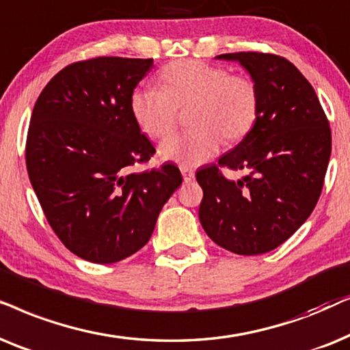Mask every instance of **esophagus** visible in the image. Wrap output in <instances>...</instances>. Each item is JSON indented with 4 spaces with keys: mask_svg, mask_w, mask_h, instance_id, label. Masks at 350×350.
<instances>
[{
    "mask_svg": "<svg viewBox=\"0 0 350 350\" xmlns=\"http://www.w3.org/2000/svg\"><path fill=\"white\" fill-rule=\"evenodd\" d=\"M180 172H183L184 183H192L195 178V172L192 170H189V167H180Z\"/></svg>",
    "mask_w": 350,
    "mask_h": 350,
    "instance_id": "1",
    "label": "esophagus"
}]
</instances>
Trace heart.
Listing matches in <instances>:
<instances>
[{"mask_svg":"<svg viewBox=\"0 0 350 350\" xmlns=\"http://www.w3.org/2000/svg\"><path fill=\"white\" fill-rule=\"evenodd\" d=\"M160 88H139L131 96L134 120L152 139H163L176 126L178 109H187L185 134H174L161 142L158 157L180 167H195L226 142L243 139L254 126L259 94L254 81L243 75L200 62L178 60L160 73Z\"/></svg>","mask_w":350,"mask_h":350,"instance_id":"b5f03b06","label":"heart"}]
</instances>
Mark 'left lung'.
<instances>
[{
    "label": "left lung",
    "instance_id": "left-lung-1",
    "mask_svg": "<svg viewBox=\"0 0 350 350\" xmlns=\"http://www.w3.org/2000/svg\"><path fill=\"white\" fill-rule=\"evenodd\" d=\"M239 62L259 94L254 126L237 146L197 171L198 217L214 243L235 254L275 250L319 202L332 155V131L314 88L290 60L262 53L216 55ZM243 170L226 180L218 166Z\"/></svg>",
    "mask_w": 350,
    "mask_h": 350
}]
</instances>
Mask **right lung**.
Here are the masks:
<instances>
[{
  "mask_svg": "<svg viewBox=\"0 0 350 350\" xmlns=\"http://www.w3.org/2000/svg\"><path fill=\"white\" fill-rule=\"evenodd\" d=\"M153 59L96 57L60 70L36 100L27 171L49 226L78 258L126 259L150 240L183 184L179 167L131 172L155 147L134 120L131 96Z\"/></svg>",
  "mask_w": 350,
  "mask_h": 350,
  "instance_id": "1",
  "label": "right lung"
}]
</instances>
